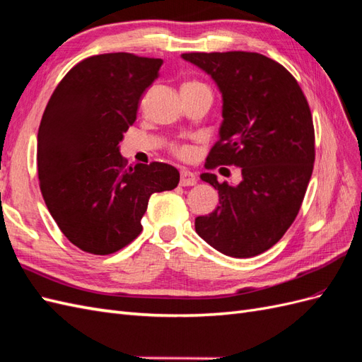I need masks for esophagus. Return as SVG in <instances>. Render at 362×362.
I'll list each match as a JSON object with an SVG mask.
<instances>
[{
    "label": "esophagus",
    "mask_w": 362,
    "mask_h": 362,
    "mask_svg": "<svg viewBox=\"0 0 362 362\" xmlns=\"http://www.w3.org/2000/svg\"><path fill=\"white\" fill-rule=\"evenodd\" d=\"M197 183L196 174L188 171V170H182L180 171V185L182 187H192V185Z\"/></svg>",
    "instance_id": "1"
}]
</instances>
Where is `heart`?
<instances>
[{
    "label": "heart",
    "mask_w": 362,
    "mask_h": 362,
    "mask_svg": "<svg viewBox=\"0 0 362 362\" xmlns=\"http://www.w3.org/2000/svg\"><path fill=\"white\" fill-rule=\"evenodd\" d=\"M182 88H208L206 86H203L202 82H197V81H191V82H185ZM177 153L180 156H187L188 154V148L187 146H180Z\"/></svg>",
    "instance_id": "1"
}]
</instances>
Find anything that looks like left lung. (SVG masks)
I'll use <instances>...</instances> for the list:
<instances>
[{
	"instance_id": "left-lung-1",
	"label": "left lung",
	"mask_w": 362,
	"mask_h": 362,
	"mask_svg": "<svg viewBox=\"0 0 362 362\" xmlns=\"http://www.w3.org/2000/svg\"><path fill=\"white\" fill-rule=\"evenodd\" d=\"M221 93L218 142L208 168L235 165L242 182L200 179L218 191L220 205L196 218V233L218 252L249 258L280 240L298 214L315 160L308 100L281 64L252 52L183 53Z\"/></svg>"
}]
</instances>
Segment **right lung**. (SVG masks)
<instances>
[{"mask_svg":"<svg viewBox=\"0 0 362 362\" xmlns=\"http://www.w3.org/2000/svg\"><path fill=\"white\" fill-rule=\"evenodd\" d=\"M162 59L132 53L87 58L59 82L38 129V175L45 205L70 242L107 255L141 234L151 194L177 187L162 162L125 168L119 144L134 124Z\"/></svg>","mask_w":362,"mask_h":362,"instance_id":"right-lung-1","label":"right lung"}]
</instances>
